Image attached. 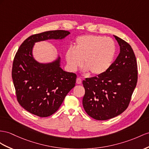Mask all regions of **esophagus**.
<instances>
[{
  "label": "esophagus",
  "mask_w": 149,
  "mask_h": 149,
  "mask_svg": "<svg viewBox=\"0 0 149 149\" xmlns=\"http://www.w3.org/2000/svg\"><path fill=\"white\" fill-rule=\"evenodd\" d=\"M76 83L77 84H82V80L81 78H77V80H76Z\"/></svg>",
  "instance_id": "34e87169"
}]
</instances>
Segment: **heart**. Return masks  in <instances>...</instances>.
<instances>
[{
	"label": "heart",
	"mask_w": 149,
	"mask_h": 149,
	"mask_svg": "<svg viewBox=\"0 0 149 149\" xmlns=\"http://www.w3.org/2000/svg\"><path fill=\"white\" fill-rule=\"evenodd\" d=\"M115 53L116 45L111 38L87 35L76 38L74 49H67L65 59L70 71L75 72L81 67L84 60L85 72L100 75L111 66Z\"/></svg>",
	"instance_id": "heart-1"
}]
</instances>
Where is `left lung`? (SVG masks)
Listing matches in <instances>:
<instances>
[{
	"label": "left lung",
	"instance_id": "left-lung-1",
	"mask_svg": "<svg viewBox=\"0 0 149 149\" xmlns=\"http://www.w3.org/2000/svg\"><path fill=\"white\" fill-rule=\"evenodd\" d=\"M114 37L120 49L115 61L104 74L82 82L85 89L83 107L97 120L111 119L123 113L137 83V63L132 48L120 38Z\"/></svg>",
	"mask_w": 149,
	"mask_h": 149
}]
</instances>
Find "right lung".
<instances>
[{
	"mask_svg": "<svg viewBox=\"0 0 149 149\" xmlns=\"http://www.w3.org/2000/svg\"><path fill=\"white\" fill-rule=\"evenodd\" d=\"M70 34L55 30L33 35L24 41L15 55L12 77L17 100L35 115L47 117L55 113L74 87L77 75L60 67V56L52 62H38L33 55L34 45L48 40H62Z\"/></svg>",
	"mask_w": 149,
	"mask_h": 149,
	"instance_id": "1",
	"label": "right lung"
}]
</instances>
